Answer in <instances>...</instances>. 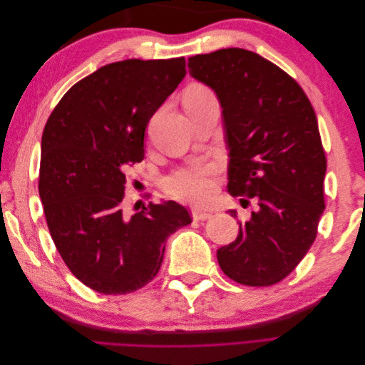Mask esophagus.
Wrapping results in <instances>:
<instances>
[{
	"mask_svg": "<svg viewBox=\"0 0 365 365\" xmlns=\"http://www.w3.org/2000/svg\"><path fill=\"white\" fill-rule=\"evenodd\" d=\"M192 216H193L195 220H207V219L212 217V213L204 212V210L195 208V210H192Z\"/></svg>",
	"mask_w": 365,
	"mask_h": 365,
	"instance_id": "esophagus-1",
	"label": "esophagus"
}]
</instances>
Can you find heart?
Wrapping results in <instances>:
<instances>
[{"label":"heart","instance_id":"1","mask_svg":"<svg viewBox=\"0 0 365 365\" xmlns=\"http://www.w3.org/2000/svg\"><path fill=\"white\" fill-rule=\"evenodd\" d=\"M213 94L204 85H192L184 94V106L195 102L212 98ZM216 168L213 164L196 163L175 170L169 176H165L164 184L165 189L175 197L181 201L190 202H204L215 193L216 189Z\"/></svg>","mask_w":365,"mask_h":365}]
</instances>
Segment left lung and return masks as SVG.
<instances>
[{"mask_svg": "<svg viewBox=\"0 0 365 365\" xmlns=\"http://www.w3.org/2000/svg\"><path fill=\"white\" fill-rule=\"evenodd\" d=\"M189 71L222 106L230 195L247 205L256 200L237 239L217 250L219 267L240 284L279 283L312 247L326 207L327 161L314 108L288 73L250 50L196 54Z\"/></svg>", "mask_w": 365, "mask_h": 365, "instance_id": "1", "label": "left lung"}]
</instances>
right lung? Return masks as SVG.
Returning a JSON list of instances; mask_svg holds the SVG:
<instances>
[{
  "label": "right lung",
  "mask_w": 365,
  "mask_h": 365,
  "mask_svg": "<svg viewBox=\"0 0 365 365\" xmlns=\"http://www.w3.org/2000/svg\"><path fill=\"white\" fill-rule=\"evenodd\" d=\"M185 76V59H126L83 77L42 132L39 196L51 239L76 279L106 295L141 289L158 274L165 239L192 224L175 201L126 215L128 165L145 158L150 117Z\"/></svg>",
  "instance_id": "add662e5"
}]
</instances>
